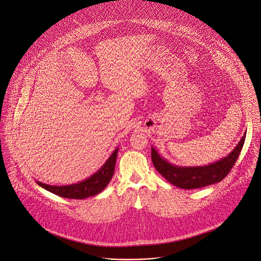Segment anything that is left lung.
<instances>
[{
  "label": "left lung",
  "instance_id": "obj_1",
  "mask_svg": "<svg viewBox=\"0 0 261 261\" xmlns=\"http://www.w3.org/2000/svg\"><path fill=\"white\" fill-rule=\"evenodd\" d=\"M246 133L237 147L222 160L203 167H178L170 164L159 154L155 148H151V160L162 176L171 184L183 188L194 189L209 186L222 181L234 166L244 146Z\"/></svg>",
  "mask_w": 261,
  "mask_h": 261
}]
</instances>
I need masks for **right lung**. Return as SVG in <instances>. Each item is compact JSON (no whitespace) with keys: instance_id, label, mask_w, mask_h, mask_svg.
Here are the masks:
<instances>
[{"instance_id":"obj_1","label":"right lung","mask_w":261,"mask_h":261,"mask_svg":"<svg viewBox=\"0 0 261 261\" xmlns=\"http://www.w3.org/2000/svg\"><path fill=\"white\" fill-rule=\"evenodd\" d=\"M117 153L118 148L114 150V152L111 154L105 165H103L95 174H93L91 177L85 179L82 182L66 186H52L41 183L39 181H37V183L44 189L66 198L83 199L89 196H93L101 192L111 181L115 170Z\"/></svg>"}]
</instances>
